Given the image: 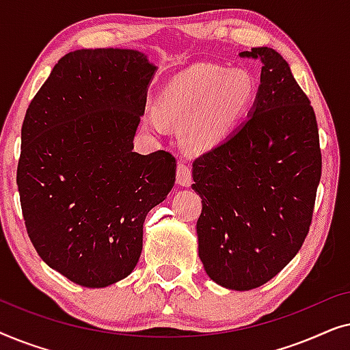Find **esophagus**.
<instances>
[{
    "instance_id": "1",
    "label": "esophagus",
    "mask_w": 350,
    "mask_h": 350,
    "mask_svg": "<svg viewBox=\"0 0 350 350\" xmlns=\"http://www.w3.org/2000/svg\"><path fill=\"white\" fill-rule=\"evenodd\" d=\"M176 183L180 186H191V183H193V169H191L189 164L180 162L178 167H176Z\"/></svg>"
}]
</instances>
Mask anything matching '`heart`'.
Instances as JSON below:
<instances>
[{
	"instance_id": "obj_1",
	"label": "heart",
	"mask_w": 350,
	"mask_h": 350,
	"mask_svg": "<svg viewBox=\"0 0 350 350\" xmlns=\"http://www.w3.org/2000/svg\"><path fill=\"white\" fill-rule=\"evenodd\" d=\"M255 97V83L243 70L198 64L174 76L157 98L161 114L145 116V126L162 132L165 121L185 124L183 137L189 146L208 150L221 143Z\"/></svg>"
}]
</instances>
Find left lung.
Instances as JSON below:
<instances>
[{
    "mask_svg": "<svg viewBox=\"0 0 350 350\" xmlns=\"http://www.w3.org/2000/svg\"><path fill=\"white\" fill-rule=\"evenodd\" d=\"M260 59L261 84L248 118L193 162L202 199L199 258L229 290L265 285L299 252L322 176L317 119L290 66L271 47L239 54Z\"/></svg>",
    "mask_w": 350,
    "mask_h": 350,
    "instance_id": "left-lung-1",
    "label": "left lung"
}]
</instances>
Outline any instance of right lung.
Segmentation results:
<instances>
[{"label":"right lung","instance_id":"right-lung-1","mask_svg":"<svg viewBox=\"0 0 350 350\" xmlns=\"http://www.w3.org/2000/svg\"><path fill=\"white\" fill-rule=\"evenodd\" d=\"M156 66L133 49L62 57L28 105L17 186L41 260L75 284L103 288L137 266L148 212L175 185L167 151H133Z\"/></svg>","mask_w":350,"mask_h":350}]
</instances>
